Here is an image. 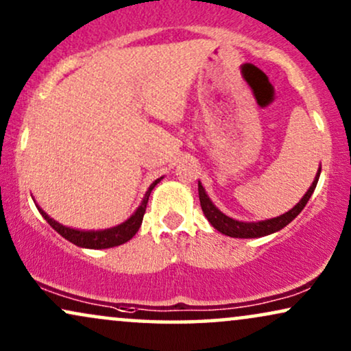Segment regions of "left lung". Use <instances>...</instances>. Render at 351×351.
<instances>
[{"mask_svg":"<svg viewBox=\"0 0 351 351\" xmlns=\"http://www.w3.org/2000/svg\"><path fill=\"white\" fill-rule=\"evenodd\" d=\"M319 175H321V168H319L311 188L308 189V193L301 197V201L296 204L291 210H288L287 214H283L280 217H275V219L264 220V221H251V223L250 221H238V220L230 219V217H227L225 214H221L219 208L212 204L210 199H208L201 183L197 186L199 201H201L204 215H206L207 220L210 221L212 227L219 230L220 233L227 234V237H232V238H261V237H265V234L278 232V230H282L283 227H287V225L290 223V221L293 220L301 210H303L304 206L309 201V197H311V194L314 193V189H316Z\"/></svg>","mask_w":351,"mask_h":351,"instance_id":"8db88e82","label":"left lung"}]
</instances>
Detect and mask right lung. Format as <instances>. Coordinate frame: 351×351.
<instances>
[{"mask_svg":"<svg viewBox=\"0 0 351 351\" xmlns=\"http://www.w3.org/2000/svg\"><path fill=\"white\" fill-rule=\"evenodd\" d=\"M160 181H162V178H158V180H155L152 184H150V188L147 189V193H145L141 206L137 207V210L130 217V219L124 221V223L118 225V227L108 228V230H100V232H81V230H73V228L63 227L61 223H58V221L50 219V217H48L45 212L42 210V208L40 207H37V208H38L40 214H42L43 219L50 223V227L55 228L56 232L61 234V237L68 239V241L73 243V245L81 246V247H88V250H105V247H113V246L123 245V243L130 241V239L134 237V234L137 233V230H139V227H141V223H143L145 207H147L150 193H152L155 184L160 183Z\"/></svg>","mask_w":351,"mask_h":351,"instance_id":"obj_1","label":"right lung"}]
</instances>
